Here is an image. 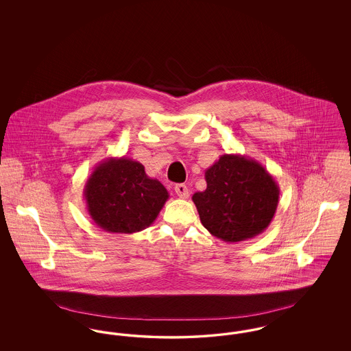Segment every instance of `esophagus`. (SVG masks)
I'll return each instance as SVG.
<instances>
[{"label":"esophagus","mask_w":351,"mask_h":351,"mask_svg":"<svg viewBox=\"0 0 351 351\" xmlns=\"http://www.w3.org/2000/svg\"><path fill=\"white\" fill-rule=\"evenodd\" d=\"M175 192L180 199H188V196H189V191H188L185 184H176L175 185Z\"/></svg>","instance_id":"34e87169"}]
</instances>
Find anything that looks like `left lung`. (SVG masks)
I'll return each instance as SVG.
<instances>
[{
	"label": "left lung",
	"mask_w": 351,
	"mask_h": 351,
	"mask_svg": "<svg viewBox=\"0 0 351 351\" xmlns=\"http://www.w3.org/2000/svg\"><path fill=\"white\" fill-rule=\"evenodd\" d=\"M206 189L192 196L201 223L234 243L263 233L275 216L280 189L258 160L223 154L205 171Z\"/></svg>",
	"instance_id": "left-lung-1"
}]
</instances>
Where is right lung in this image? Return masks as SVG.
<instances>
[{"label":"right lung","instance_id":"right-lung-1","mask_svg":"<svg viewBox=\"0 0 351 351\" xmlns=\"http://www.w3.org/2000/svg\"><path fill=\"white\" fill-rule=\"evenodd\" d=\"M168 197L163 184L125 156L102 160L84 186L89 216L108 233L133 234L149 228Z\"/></svg>","mask_w":351,"mask_h":351}]
</instances>
